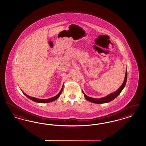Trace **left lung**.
<instances>
[{
    "label": "left lung",
    "instance_id": "8db88e82",
    "mask_svg": "<svg viewBox=\"0 0 146 146\" xmlns=\"http://www.w3.org/2000/svg\"><path fill=\"white\" fill-rule=\"evenodd\" d=\"M127 70L126 71V73H125V79L123 82V83L122 84V85H121V87L119 88L116 91L113 92L112 93L109 94L107 96H105L104 98H100V99H95V98H93L91 97H89L88 96H86L83 91H82L83 93L84 96L85 98V99L86 100L91 102L93 103L94 104H104V103H107V102H109L110 101H111L112 100L115 99L116 98L117 96H118L121 91L123 90V88L125 87V85L126 83V80H127Z\"/></svg>",
    "mask_w": 146,
    "mask_h": 146
}]
</instances>
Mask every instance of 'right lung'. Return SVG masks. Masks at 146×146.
<instances>
[{
  "label": "right lung",
  "instance_id": "1",
  "mask_svg": "<svg viewBox=\"0 0 146 146\" xmlns=\"http://www.w3.org/2000/svg\"><path fill=\"white\" fill-rule=\"evenodd\" d=\"M63 88V85L62 86V88H61L60 92H59L56 96H55L53 97V98H50V99H39L36 98H33V97L27 95L24 92H22L23 93V94H24L27 97H28L30 100H33V101H35V102H38V103H47V102H52V101H54L55 100H56V99L58 98V97L60 96L61 93V92L62 91Z\"/></svg>",
  "mask_w": 146,
  "mask_h": 146
}]
</instances>
